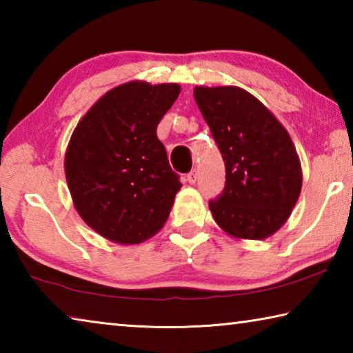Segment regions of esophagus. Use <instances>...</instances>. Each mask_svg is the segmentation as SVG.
Returning a JSON list of instances; mask_svg holds the SVG:
<instances>
[{"label":"esophagus","instance_id":"obj_1","mask_svg":"<svg viewBox=\"0 0 353 353\" xmlns=\"http://www.w3.org/2000/svg\"><path fill=\"white\" fill-rule=\"evenodd\" d=\"M187 181H188V183H196V181H198V171L196 170H193V171H190L188 174H187Z\"/></svg>","mask_w":353,"mask_h":353}]
</instances>
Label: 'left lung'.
I'll return each mask as SVG.
<instances>
[{
  "label": "left lung",
  "mask_w": 353,
  "mask_h": 353,
  "mask_svg": "<svg viewBox=\"0 0 353 353\" xmlns=\"http://www.w3.org/2000/svg\"><path fill=\"white\" fill-rule=\"evenodd\" d=\"M194 99L223 154L225 187L208 202L240 240H265L290 218L302 190L301 160L279 119L240 87H196Z\"/></svg>",
  "instance_id": "left-lung-1"
}]
</instances>
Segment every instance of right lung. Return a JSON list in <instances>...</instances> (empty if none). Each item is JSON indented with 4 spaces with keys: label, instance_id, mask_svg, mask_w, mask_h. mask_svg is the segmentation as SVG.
I'll use <instances>...</instances> for the list:
<instances>
[{
    "label": "right lung",
    "instance_id": "add662e5",
    "mask_svg": "<svg viewBox=\"0 0 353 353\" xmlns=\"http://www.w3.org/2000/svg\"><path fill=\"white\" fill-rule=\"evenodd\" d=\"M179 93V83L126 82L101 97L71 135L65 176L73 204L107 240L143 243L170 216L182 183L157 126Z\"/></svg>",
    "mask_w": 353,
    "mask_h": 353
}]
</instances>
